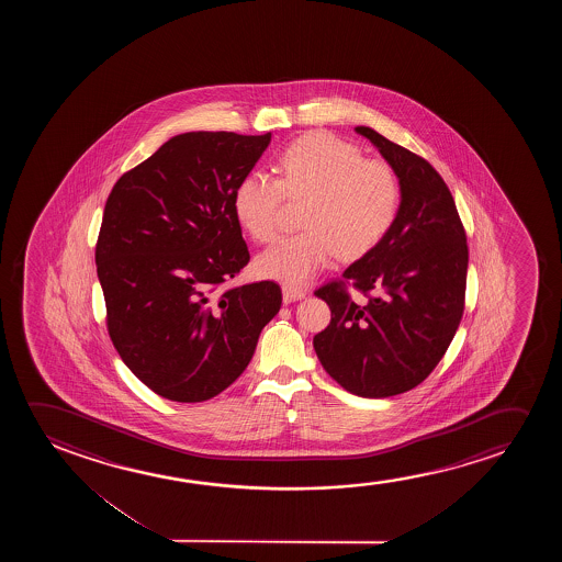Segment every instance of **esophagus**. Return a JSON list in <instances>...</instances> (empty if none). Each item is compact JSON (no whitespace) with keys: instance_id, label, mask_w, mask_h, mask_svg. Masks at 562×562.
I'll return each instance as SVG.
<instances>
[{"instance_id":"34e87169","label":"esophagus","mask_w":562,"mask_h":562,"mask_svg":"<svg viewBox=\"0 0 562 562\" xmlns=\"http://www.w3.org/2000/svg\"><path fill=\"white\" fill-rule=\"evenodd\" d=\"M282 297H284V303H292V301H300L305 297V292L300 290V288H293V285H282Z\"/></svg>"}]
</instances>
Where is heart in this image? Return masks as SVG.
I'll return each instance as SVG.
<instances>
[{
    "mask_svg": "<svg viewBox=\"0 0 562 562\" xmlns=\"http://www.w3.org/2000/svg\"><path fill=\"white\" fill-rule=\"evenodd\" d=\"M277 178L249 172L234 190V215L259 244L277 238L278 211L288 198H307L305 231L262 251L261 277L301 285L326 269L338 254L355 261L374 251L397 221L401 186L392 167L364 159L359 147L316 132L295 139L277 161Z\"/></svg>",
    "mask_w": 562,
    "mask_h": 562,
    "instance_id": "obj_1",
    "label": "heart"
}]
</instances>
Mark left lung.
Here are the masks:
<instances>
[{
	"instance_id": "8db88e82",
	"label": "left lung",
	"mask_w": 562,
	"mask_h": 562,
	"mask_svg": "<svg viewBox=\"0 0 562 562\" xmlns=\"http://www.w3.org/2000/svg\"><path fill=\"white\" fill-rule=\"evenodd\" d=\"M395 177L401 207L384 241L316 290L331 311L313 339L324 370L359 397H392L424 382L446 355L464 311L469 246L453 195L430 162L357 126ZM351 283L368 295L357 304Z\"/></svg>"
}]
</instances>
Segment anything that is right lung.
<instances>
[{"mask_svg":"<svg viewBox=\"0 0 562 562\" xmlns=\"http://www.w3.org/2000/svg\"><path fill=\"white\" fill-rule=\"evenodd\" d=\"M269 144L270 132L178 134L109 193L95 246L109 336L165 400L226 390L280 311L270 280L218 292L249 262L232 200Z\"/></svg>","mask_w":562,"mask_h":562,"instance_id":"add662e5","label":"right lung"}]
</instances>
